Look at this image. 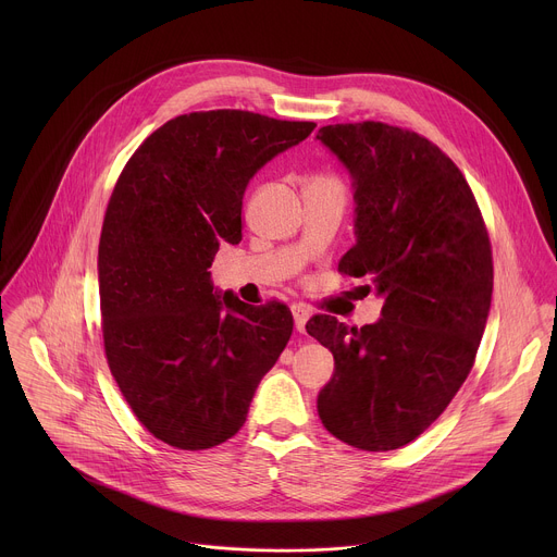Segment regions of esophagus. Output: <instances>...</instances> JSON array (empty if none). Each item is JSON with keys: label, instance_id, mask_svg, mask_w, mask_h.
I'll return each instance as SVG.
<instances>
[{"label": "esophagus", "instance_id": "34e87169", "mask_svg": "<svg viewBox=\"0 0 557 557\" xmlns=\"http://www.w3.org/2000/svg\"><path fill=\"white\" fill-rule=\"evenodd\" d=\"M290 312H293V320H295V331L306 333V322H308V317H310L308 306H304V304H293V306H290Z\"/></svg>", "mask_w": 557, "mask_h": 557}]
</instances>
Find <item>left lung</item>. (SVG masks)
Returning <instances> with one entry per match:
<instances>
[{"label":"left lung","instance_id":"8db88e82","mask_svg":"<svg viewBox=\"0 0 557 557\" xmlns=\"http://www.w3.org/2000/svg\"><path fill=\"white\" fill-rule=\"evenodd\" d=\"M317 138L355 187L357 245L339 273L383 295L376 324L308 320V335L335 357L317 412L352 447L399 449L445 412L473 366L494 290L490 233L462 172L425 136L363 121Z\"/></svg>","mask_w":557,"mask_h":557}]
</instances>
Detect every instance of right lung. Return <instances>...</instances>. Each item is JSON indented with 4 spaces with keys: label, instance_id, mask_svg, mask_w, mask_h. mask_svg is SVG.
I'll return each mask as SVG.
<instances>
[{
    "label": "right lung",
    "instance_id": "add662e5",
    "mask_svg": "<svg viewBox=\"0 0 557 557\" xmlns=\"http://www.w3.org/2000/svg\"><path fill=\"white\" fill-rule=\"evenodd\" d=\"M312 129L245 110L181 114L114 185L99 243L106 359L158 441L198 451L231 438L290 339L286 304L215 295L209 267L222 243L243 240L253 174Z\"/></svg>",
    "mask_w": 557,
    "mask_h": 557
}]
</instances>
